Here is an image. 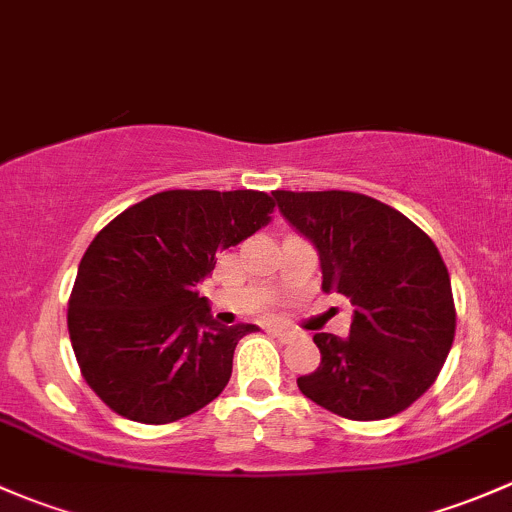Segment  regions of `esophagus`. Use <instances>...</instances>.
<instances>
[{"label":"esophagus","instance_id":"obj_1","mask_svg":"<svg viewBox=\"0 0 512 512\" xmlns=\"http://www.w3.org/2000/svg\"><path fill=\"white\" fill-rule=\"evenodd\" d=\"M268 335L278 337V340H281V342H288V340H291V337H295L293 330H286V328H271V330H268Z\"/></svg>","mask_w":512,"mask_h":512}]
</instances>
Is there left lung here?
<instances>
[{"instance_id": "8db88e82", "label": "left lung", "mask_w": 512, "mask_h": 512, "mask_svg": "<svg viewBox=\"0 0 512 512\" xmlns=\"http://www.w3.org/2000/svg\"><path fill=\"white\" fill-rule=\"evenodd\" d=\"M273 199L318 251L323 291L355 305L350 335H313L320 367L298 377V389L345 419L404 412L436 382L456 333L451 278L436 244L365 194L278 189Z\"/></svg>"}]
</instances>
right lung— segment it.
Segmentation results:
<instances>
[{"label": "right lung", "instance_id": "1", "mask_svg": "<svg viewBox=\"0 0 512 512\" xmlns=\"http://www.w3.org/2000/svg\"><path fill=\"white\" fill-rule=\"evenodd\" d=\"M266 192L170 189L118 214L91 241L68 300V335L88 387L125 419L170 424L207 407L256 325L212 318L197 286L219 251L266 226Z\"/></svg>", "mask_w": 512, "mask_h": 512}]
</instances>
